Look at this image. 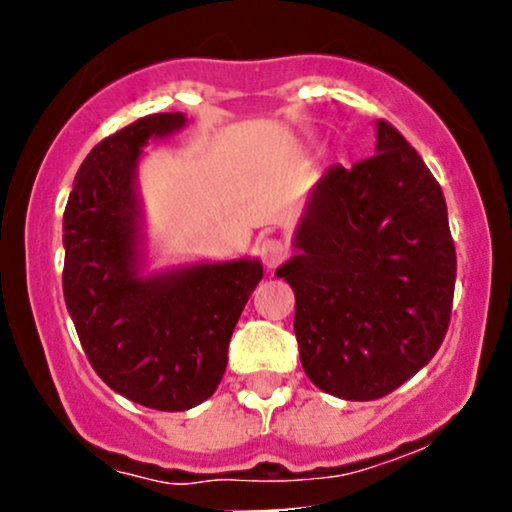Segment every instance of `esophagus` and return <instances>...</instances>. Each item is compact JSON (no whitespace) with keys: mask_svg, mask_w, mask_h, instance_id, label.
Masks as SVG:
<instances>
[{"mask_svg":"<svg viewBox=\"0 0 512 512\" xmlns=\"http://www.w3.org/2000/svg\"><path fill=\"white\" fill-rule=\"evenodd\" d=\"M257 255H260L264 267L274 269L289 257V245L279 238H264L262 243L257 245Z\"/></svg>","mask_w":512,"mask_h":512,"instance_id":"1","label":"esophagus"}]
</instances>
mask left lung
<instances>
[{
  "instance_id": "8db88e82",
  "label": "left lung",
  "mask_w": 512,
  "mask_h": 512,
  "mask_svg": "<svg viewBox=\"0 0 512 512\" xmlns=\"http://www.w3.org/2000/svg\"><path fill=\"white\" fill-rule=\"evenodd\" d=\"M375 151L317 180L276 269L296 293L305 375L334 397L390 395L436 356L450 325L457 257L443 190L390 122Z\"/></svg>"
}]
</instances>
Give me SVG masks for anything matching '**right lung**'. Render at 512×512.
<instances>
[{
	"mask_svg": "<svg viewBox=\"0 0 512 512\" xmlns=\"http://www.w3.org/2000/svg\"><path fill=\"white\" fill-rule=\"evenodd\" d=\"M182 113L139 117L91 149L64 209V303L93 370L122 397L185 411L219 387L228 342L262 279L257 260L204 262L142 276L137 163Z\"/></svg>",
	"mask_w": 512,
	"mask_h": 512,
	"instance_id": "obj_1",
	"label": "right lung"
}]
</instances>
